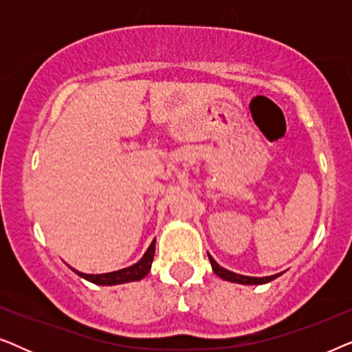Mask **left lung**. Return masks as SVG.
<instances>
[{
	"instance_id": "obj_1",
	"label": "left lung",
	"mask_w": 352,
	"mask_h": 352,
	"mask_svg": "<svg viewBox=\"0 0 352 352\" xmlns=\"http://www.w3.org/2000/svg\"><path fill=\"white\" fill-rule=\"evenodd\" d=\"M210 263H211V267H213V272L216 276L224 278V280H229V282H235V283H242V285H261V283H267L274 280V278L280 276V274H276V276H267V277H250V276H240V274H235L232 271H228V269L221 267L218 263L214 261L213 258L210 256Z\"/></svg>"
}]
</instances>
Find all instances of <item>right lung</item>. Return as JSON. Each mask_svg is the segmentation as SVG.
<instances>
[{
	"label": "right lung",
	"mask_w": 352,
	"mask_h": 352,
	"mask_svg": "<svg viewBox=\"0 0 352 352\" xmlns=\"http://www.w3.org/2000/svg\"><path fill=\"white\" fill-rule=\"evenodd\" d=\"M153 254H155V240L151 243V247L147 248V252L144 253V256L139 259L133 266L120 269V271L107 272V274H85L74 269V272L78 274L80 277L86 278V280L96 283V285H117V283H126L133 280H141L151 271Z\"/></svg>",
	"instance_id": "1"
}]
</instances>
